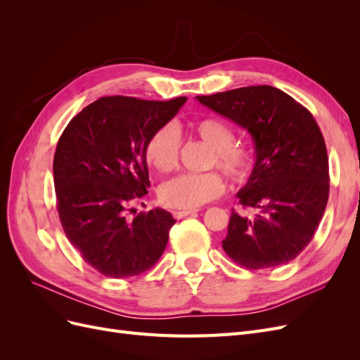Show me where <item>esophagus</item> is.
Here are the masks:
<instances>
[{"instance_id": "obj_1", "label": "esophagus", "mask_w": 360, "mask_h": 360, "mask_svg": "<svg viewBox=\"0 0 360 360\" xmlns=\"http://www.w3.org/2000/svg\"><path fill=\"white\" fill-rule=\"evenodd\" d=\"M193 213H197V210H174L172 216L176 217V219H181V217L193 214Z\"/></svg>"}]
</instances>
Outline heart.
<instances>
[{
    "mask_svg": "<svg viewBox=\"0 0 360 360\" xmlns=\"http://www.w3.org/2000/svg\"><path fill=\"white\" fill-rule=\"evenodd\" d=\"M192 134L210 147L209 167L216 165L236 183H243L254 169V151L246 146L236 144L234 129L219 118L207 117L191 123ZM181 139L172 124H163L148 138L144 156L150 167L159 172H171L179 165ZM225 183L221 174L186 172L165 181L159 189L163 204L174 209L193 210L222 195Z\"/></svg>",
    "mask_w": 360,
    "mask_h": 360,
    "instance_id": "obj_1",
    "label": "heart"
}]
</instances>
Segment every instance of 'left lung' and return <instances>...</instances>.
Segmentation results:
<instances>
[{
    "mask_svg": "<svg viewBox=\"0 0 360 360\" xmlns=\"http://www.w3.org/2000/svg\"><path fill=\"white\" fill-rule=\"evenodd\" d=\"M200 103L248 129L255 165L238 191V202L254 217L231 212L222 248L246 269L290 263L309 245L329 198V162L312 114L270 85L243 86Z\"/></svg>",
    "mask_w": 360,
    "mask_h": 360,
    "instance_id": "left-lung-1",
    "label": "left lung"
}]
</instances>
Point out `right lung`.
<instances>
[{"mask_svg": "<svg viewBox=\"0 0 360 360\" xmlns=\"http://www.w3.org/2000/svg\"><path fill=\"white\" fill-rule=\"evenodd\" d=\"M186 101L102 97L75 115L58 139L53 184L63 230L85 263L105 276L144 274L165 250L176 224L169 212L156 207L132 221L126 213L150 186L148 138Z\"/></svg>", "mask_w": 360, "mask_h": 360, "instance_id": "right-lung-1", "label": "right lung"}]
</instances>
